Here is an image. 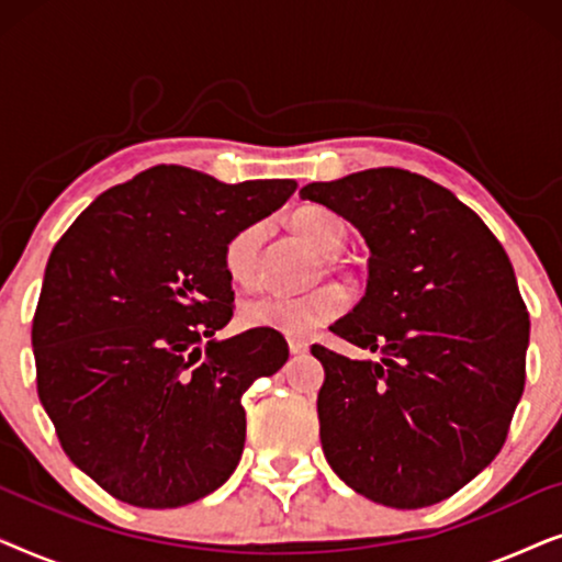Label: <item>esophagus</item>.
<instances>
[{"label": "esophagus", "instance_id": "obj_1", "mask_svg": "<svg viewBox=\"0 0 562 562\" xmlns=\"http://www.w3.org/2000/svg\"><path fill=\"white\" fill-rule=\"evenodd\" d=\"M289 350H291V356H304V352L310 350V342L299 340V337H291V340H289Z\"/></svg>", "mask_w": 562, "mask_h": 562}]
</instances>
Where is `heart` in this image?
Segmentation results:
<instances>
[{
    "label": "heart",
    "mask_w": 562,
    "mask_h": 562,
    "mask_svg": "<svg viewBox=\"0 0 562 562\" xmlns=\"http://www.w3.org/2000/svg\"><path fill=\"white\" fill-rule=\"evenodd\" d=\"M291 227L302 240L322 256H335L345 245V225L335 212L325 206H302L291 214ZM266 229L260 222L243 227L229 237L222 250V263L229 279L240 286H252L258 279V258ZM345 291L340 286H319L302 296L256 294L245 299L240 306V322L250 329H273V333L306 337L314 329L333 322L345 310Z\"/></svg>",
    "instance_id": "heart-1"
}]
</instances>
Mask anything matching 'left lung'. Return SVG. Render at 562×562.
Wrapping results in <instances>:
<instances>
[{"label": "left lung", "instance_id": "1", "mask_svg": "<svg viewBox=\"0 0 562 562\" xmlns=\"http://www.w3.org/2000/svg\"><path fill=\"white\" fill-rule=\"evenodd\" d=\"M299 196L363 235L366 296L335 335L379 360L322 345V450L360 496L422 509L498 456L525 391L529 314L502 243L471 206L404 168L314 181Z\"/></svg>", "mask_w": 562, "mask_h": 562}]
</instances>
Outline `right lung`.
I'll list each match as a JSON object with an SVG mask.
<instances>
[{
  "mask_svg": "<svg viewBox=\"0 0 562 562\" xmlns=\"http://www.w3.org/2000/svg\"><path fill=\"white\" fill-rule=\"evenodd\" d=\"M294 179L222 183L153 166L106 189L53 248L33 319L37 396L60 448L106 494L176 509L240 463L243 394L289 360L233 319L222 250L286 204Z\"/></svg>",
  "mask_w": 562,
  "mask_h": 562,
  "instance_id": "right-lung-1",
  "label": "right lung"
}]
</instances>
